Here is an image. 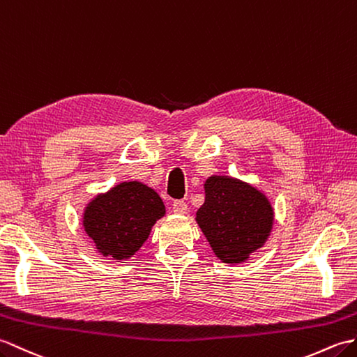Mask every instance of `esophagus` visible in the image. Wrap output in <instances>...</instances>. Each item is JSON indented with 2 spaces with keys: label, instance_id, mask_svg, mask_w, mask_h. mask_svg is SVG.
Here are the masks:
<instances>
[{
  "label": "esophagus",
  "instance_id": "esophagus-1",
  "mask_svg": "<svg viewBox=\"0 0 357 357\" xmlns=\"http://www.w3.org/2000/svg\"><path fill=\"white\" fill-rule=\"evenodd\" d=\"M187 210H188V205L184 201H175V202H173V213L185 214Z\"/></svg>",
  "mask_w": 357,
  "mask_h": 357
}]
</instances>
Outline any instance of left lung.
I'll list each match as a JSON object with an SVG mask.
<instances>
[{
    "label": "left lung",
    "instance_id": "obj_1",
    "mask_svg": "<svg viewBox=\"0 0 357 357\" xmlns=\"http://www.w3.org/2000/svg\"><path fill=\"white\" fill-rule=\"evenodd\" d=\"M205 202L196 222L218 259L243 263L266 243L273 225L269 199L248 182L213 175L205 181Z\"/></svg>",
    "mask_w": 357,
    "mask_h": 357
}]
</instances>
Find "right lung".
I'll list each match as a JSON object with an SVG mask.
<instances>
[{
    "label": "right lung",
    "instance_id": "1",
    "mask_svg": "<svg viewBox=\"0 0 357 357\" xmlns=\"http://www.w3.org/2000/svg\"><path fill=\"white\" fill-rule=\"evenodd\" d=\"M164 214L162 199L153 188L128 181L97 195L86 205L84 228L103 257L126 260L143 246Z\"/></svg>",
    "mask_w": 357,
    "mask_h": 357
}]
</instances>
